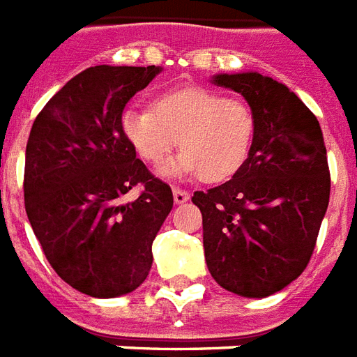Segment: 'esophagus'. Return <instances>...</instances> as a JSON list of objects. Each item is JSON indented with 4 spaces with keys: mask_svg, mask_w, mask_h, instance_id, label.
<instances>
[{
    "mask_svg": "<svg viewBox=\"0 0 357 357\" xmlns=\"http://www.w3.org/2000/svg\"><path fill=\"white\" fill-rule=\"evenodd\" d=\"M189 199H191V195L187 191H183V189H174V202L176 204H183Z\"/></svg>",
    "mask_w": 357,
    "mask_h": 357,
    "instance_id": "obj_1",
    "label": "esophagus"
}]
</instances>
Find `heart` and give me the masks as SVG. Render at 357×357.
Wrapping results in <instances>:
<instances>
[{"label": "heart", "instance_id": "obj_1", "mask_svg": "<svg viewBox=\"0 0 357 357\" xmlns=\"http://www.w3.org/2000/svg\"><path fill=\"white\" fill-rule=\"evenodd\" d=\"M121 126L149 165L158 166L179 144L181 151L160 168L162 178L223 181L245 162L255 136V115L245 102L185 86L155 98L153 109H128Z\"/></svg>", "mask_w": 357, "mask_h": 357}]
</instances>
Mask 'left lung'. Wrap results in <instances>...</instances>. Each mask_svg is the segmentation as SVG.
Returning a JSON list of instances; mask_svg holds the SVG:
<instances>
[{"label": "left lung", "instance_id": "8db88e82", "mask_svg": "<svg viewBox=\"0 0 357 357\" xmlns=\"http://www.w3.org/2000/svg\"><path fill=\"white\" fill-rule=\"evenodd\" d=\"M212 83L244 96L255 115L245 162L221 185L197 191L204 257L227 291L263 299L305 271L329 204V166L318 119L286 84L257 71Z\"/></svg>", "mask_w": 357, "mask_h": 357}]
</instances>
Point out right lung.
<instances>
[{
	"label": "right lung",
	"mask_w": 357,
	"mask_h": 357,
	"mask_svg": "<svg viewBox=\"0 0 357 357\" xmlns=\"http://www.w3.org/2000/svg\"><path fill=\"white\" fill-rule=\"evenodd\" d=\"M160 66H94L47 102L26 145L24 202L47 261L66 284L113 299L144 284L172 189L149 174L126 139V102ZM139 183L138 199L123 201Z\"/></svg>",
	"instance_id": "1"
}]
</instances>
